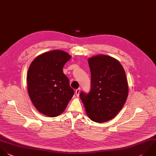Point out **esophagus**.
<instances>
[{"label":"esophagus","mask_w":156,"mask_h":156,"mask_svg":"<svg viewBox=\"0 0 156 156\" xmlns=\"http://www.w3.org/2000/svg\"><path fill=\"white\" fill-rule=\"evenodd\" d=\"M80 91V88H77V89L76 90V96H77V97L79 96Z\"/></svg>","instance_id":"obj_1"}]
</instances>
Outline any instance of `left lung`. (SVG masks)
I'll list each match as a JSON object with an SVG mask.
<instances>
[{
	"instance_id": "obj_1",
	"label": "left lung",
	"mask_w": 156,
	"mask_h": 156,
	"mask_svg": "<svg viewBox=\"0 0 156 156\" xmlns=\"http://www.w3.org/2000/svg\"><path fill=\"white\" fill-rule=\"evenodd\" d=\"M91 88L80 98L89 118L96 122L113 119L121 110L128 95L125 71L116 59L99 55L88 59Z\"/></svg>"
}]
</instances>
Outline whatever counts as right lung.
<instances>
[{
    "instance_id": "add662e5",
    "label": "right lung",
    "mask_w": 156,
    "mask_h": 156,
    "mask_svg": "<svg viewBox=\"0 0 156 156\" xmlns=\"http://www.w3.org/2000/svg\"><path fill=\"white\" fill-rule=\"evenodd\" d=\"M70 58L68 53L54 50L38 56L29 67V95L36 108L46 116L60 115L74 94L63 71Z\"/></svg>"
}]
</instances>
